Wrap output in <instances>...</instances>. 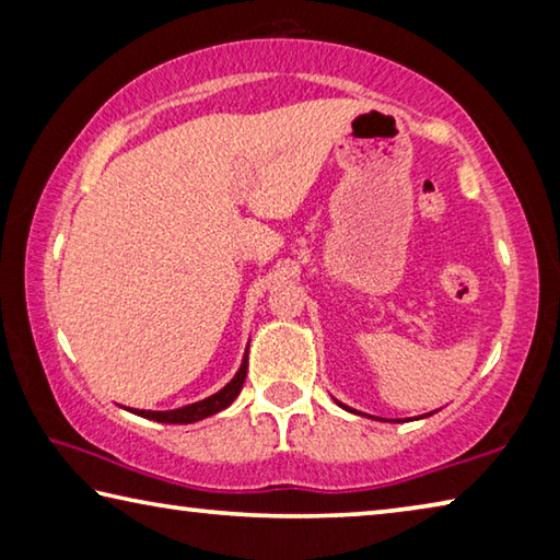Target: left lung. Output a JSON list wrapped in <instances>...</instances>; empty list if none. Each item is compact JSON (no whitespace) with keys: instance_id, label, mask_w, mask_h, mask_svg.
<instances>
[{"instance_id":"1","label":"left lung","mask_w":560,"mask_h":560,"mask_svg":"<svg viewBox=\"0 0 560 560\" xmlns=\"http://www.w3.org/2000/svg\"><path fill=\"white\" fill-rule=\"evenodd\" d=\"M337 400V398H335ZM337 406H341V408H345V410H351V413H357V410L354 408H349V406H345V404H339V400H337ZM359 416H364V413H359ZM428 416H433V413H425L423 418H428ZM371 418V416H369ZM378 420V418H376ZM396 423H400V420H396Z\"/></svg>"}]
</instances>
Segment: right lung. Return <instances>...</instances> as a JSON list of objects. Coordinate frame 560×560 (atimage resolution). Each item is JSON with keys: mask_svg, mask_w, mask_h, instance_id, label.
Masks as SVG:
<instances>
[{"mask_svg": "<svg viewBox=\"0 0 560 560\" xmlns=\"http://www.w3.org/2000/svg\"><path fill=\"white\" fill-rule=\"evenodd\" d=\"M245 374H248V351H245V357L241 361V369L235 371V376L219 390V394H213V396L203 398V400H196V404H189V406L174 408V410H137V408H130V413L156 420V423H176V425L196 423V420H203V418H209L213 413H219V410H223V408H229L241 394Z\"/></svg>", "mask_w": 560, "mask_h": 560, "instance_id": "1", "label": "right lung"}]
</instances>
